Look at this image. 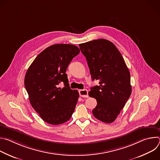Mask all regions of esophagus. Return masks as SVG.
<instances>
[{"label":"esophagus","instance_id":"esophagus-1","mask_svg":"<svg viewBox=\"0 0 160 160\" xmlns=\"http://www.w3.org/2000/svg\"><path fill=\"white\" fill-rule=\"evenodd\" d=\"M79 94L82 98H88V90L87 89H83V90H79Z\"/></svg>","mask_w":160,"mask_h":160}]
</instances>
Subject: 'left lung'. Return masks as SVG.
<instances>
[{"instance_id":"obj_1","label":"left lung","mask_w":160,"mask_h":160,"mask_svg":"<svg viewBox=\"0 0 160 160\" xmlns=\"http://www.w3.org/2000/svg\"><path fill=\"white\" fill-rule=\"evenodd\" d=\"M86 58L92 80L88 95L98 102L92 110L99 120L110 123L116 120L132 92L130 75L120 51L111 42L98 39L79 44Z\"/></svg>"}]
</instances>
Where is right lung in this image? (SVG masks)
Here are the masks:
<instances>
[{
	"mask_svg": "<svg viewBox=\"0 0 160 160\" xmlns=\"http://www.w3.org/2000/svg\"><path fill=\"white\" fill-rule=\"evenodd\" d=\"M79 52V48L74 45H51L37 56L26 73L25 87L30 104L49 124L63 123L74 112L79 93L70 88L66 71ZM62 82L65 87L61 88Z\"/></svg>",
	"mask_w": 160,
	"mask_h": 160,
	"instance_id": "obj_1",
	"label": "right lung"
}]
</instances>
